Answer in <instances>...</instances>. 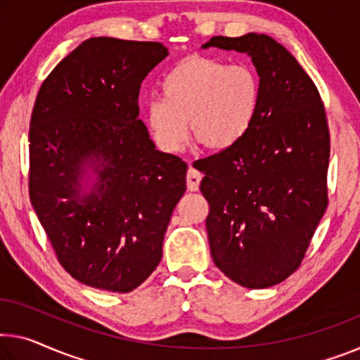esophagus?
Returning <instances> with one entry per match:
<instances>
[{
	"mask_svg": "<svg viewBox=\"0 0 360 360\" xmlns=\"http://www.w3.org/2000/svg\"><path fill=\"white\" fill-rule=\"evenodd\" d=\"M202 174L198 172L196 169L190 167L186 172V186L190 191H198L199 190V184H201Z\"/></svg>",
	"mask_w": 360,
	"mask_h": 360,
	"instance_id": "esophagus-1",
	"label": "esophagus"
}]
</instances>
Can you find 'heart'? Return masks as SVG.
Here are the masks:
<instances>
[{"label":"heart","mask_w":360,"mask_h":360,"mask_svg":"<svg viewBox=\"0 0 360 360\" xmlns=\"http://www.w3.org/2000/svg\"><path fill=\"white\" fill-rule=\"evenodd\" d=\"M159 91L161 98L146 106V124L156 145L167 153L184 146L188 125L204 148L235 146L250 131L261 103V82L250 65L199 54L165 72Z\"/></svg>","instance_id":"obj_1"}]
</instances>
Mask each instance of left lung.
Masks as SVG:
<instances>
[{"instance_id":"8db88e82","label":"left lung","mask_w":360,"mask_h":360,"mask_svg":"<svg viewBox=\"0 0 360 360\" xmlns=\"http://www.w3.org/2000/svg\"><path fill=\"white\" fill-rule=\"evenodd\" d=\"M209 46L250 54L261 82L246 136L193 164L204 174L211 254L235 283L269 288L300 269L328 206L327 114L311 77L272 37H212Z\"/></svg>"}]
</instances>
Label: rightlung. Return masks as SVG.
Returning a JSON list of instances; mask_svg holds the SVG:
<instances>
[{
    "mask_svg": "<svg viewBox=\"0 0 360 360\" xmlns=\"http://www.w3.org/2000/svg\"><path fill=\"white\" fill-rule=\"evenodd\" d=\"M169 51L158 41L85 40L38 91L29 195L59 264L98 290L130 292L162 259L188 165L158 151L138 119L141 82ZM85 165L98 179L81 193Z\"/></svg>",
    "mask_w": 360,
    "mask_h": 360,
    "instance_id": "1",
    "label": "right lung"
}]
</instances>
